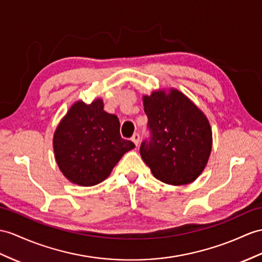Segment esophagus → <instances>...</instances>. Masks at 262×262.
<instances>
[{"label":"esophagus","instance_id":"34e87169","mask_svg":"<svg viewBox=\"0 0 262 262\" xmlns=\"http://www.w3.org/2000/svg\"><path fill=\"white\" fill-rule=\"evenodd\" d=\"M131 140L133 141V143H135V144L138 146V145H139V142H140V135H139V133H137V132H136L135 135L132 136Z\"/></svg>","mask_w":262,"mask_h":262}]
</instances>
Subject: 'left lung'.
<instances>
[{"label":"left lung","instance_id":"obj_1","mask_svg":"<svg viewBox=\"0 0 262 262\" xmlns=\"http://www.w3.org/2000/svg\"><path fill=\"white\" fill-rule=\"evenodd\" d=\"M150 139L140 155L158 180L172 186L194 181L206 168L212 148L207 117L176 89L143 97Z\"/></svg>","mask_w":262,"mask_h":262}]
</instances>
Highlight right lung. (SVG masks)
<instances>
[{
	"mask_svg": "<svg viewBox=\"0 0 262 262\" xmlns=\"http://www.w3.org/2000/svg\"><path fill=\"white\" fill-rule=\"evenodd\" d=\"M135 146L121 138L118 117L103 110L101 99L91 104L75 102L53 137L60 170L69 181L82 187L105 180L124 153Z\"/></svg>",
	"mask_w": 262,
	"mask_h": 262,
	"instance_id": "obj_1",
	"label": "right lung"
}]
</instances>
